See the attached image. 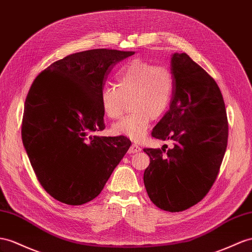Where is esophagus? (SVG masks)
<instances>
[{
	"label": "esophagus",
	"instance_id": "obj_1",
	"mask_svg": "<svg viewBox=\"0 0 252 252\" xmlns=\"http://www.w3.org/2000/svg\"><path fill=\"white\" fill-rule=\"evenodd\" d=\"M140 151H141V149H140V148H139L136 144H132L131 147H130V149H128V152L132 153V154L138 153V152H140Z\"/></svg>",
	"mask_w": 252,
	"mask_h": 252
}]
</instances>
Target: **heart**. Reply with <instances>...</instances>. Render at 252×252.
Returning a JSON list of instances; mask_svg holds the SVG:
<instances>
[{"label": "heart", "mask_w": 252, "mask_h": 252, "mask_svg": "<svg viewBox=\"0 0 252 252\" xmlns=\"http://www.w3.org/2000/svg\"><path fill=\"white\" fill-rule=\"evenodd\" d=\"M117 86L104 85L100 102L103 113L111 119L119 118L126 100L133 111L113 126L112 131L139 140L144 138L151 119L162 116L171 100L173 80L168 68L143 60H134L122 67L117 75Z\"/></svg>", "instance_id": "1"}]
</instances>
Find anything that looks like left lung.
<instances>
[{"label": "left lung", "instance_id": "8db88e82", "mask_svg": "<svg viewBox=\"0 0 252 252\" xmlns=\"http://www.w3.org/2000/svg\"><path fill=\"white\" fill-rule=\"evenodd\" d=\"M169 109L154 126V138L172 141L171 149L144 151L148 196L158 208L182 212L205 197L218 176L228 144V118L215 80L186 53L171 57Z\"/></svg>", "mask_w": 252, "mask_h": 252}]
</instances>
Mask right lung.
I'll list each match as a JSON object with an SVG mask.
<instances>
[{
    "label": "right lung",
    "mask_w": 252,
    "mask_h": 252,
    "mask_svg": "<svg viewBox=\"0 0 252 252\" xmlns=\"http://www.w3.org/2000/svg\"><path fill=\"white\" fill-rule=\"evenodd\" d=\"M132 51L94 49L51 63L37 75L25 99L22 141L38 181L69 205L92 201L131 146L104 130L100 94L107 75Z\"/></svg>",
    "instance_id": "1"
}]
</instances>
